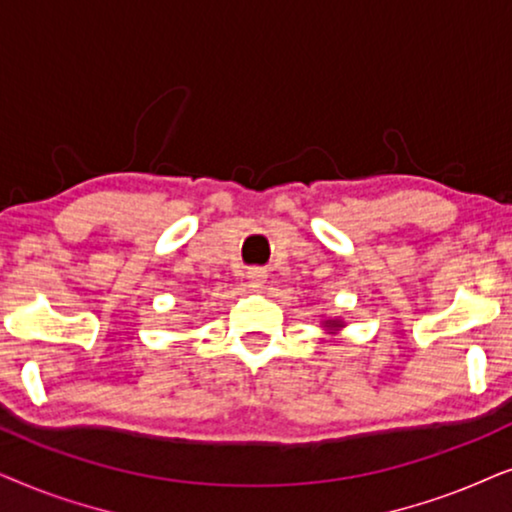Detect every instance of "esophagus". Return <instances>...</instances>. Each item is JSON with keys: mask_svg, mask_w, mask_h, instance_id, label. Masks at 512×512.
<instances>
[{"mask_svg": "<svg viewBox=\"0 0 512 512\" xmlns=\"http://www.w3.org/2000/svg\"><path fill=\"white\" fill-rule=\"evenodd\" d=\"M264 281H267V271H264V269L255 267V269L248 271V283H250V288H262Z\"/></svg>", "mask_w": 512, "mask_h": 512, "instance_id": "obj_1", "label": "esophagus"}]
</instances>
